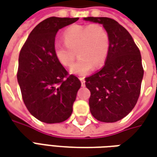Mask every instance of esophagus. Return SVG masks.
<instances>
[{
	"mask_svg": "<svg viewBox=\"0 0 157 157\" xmlns=\"http://www.w3.org/2000/svg\"><path fill=\"white\" fill-rule=\"evenodd\" d=\"M79 80H80V82H81V86H85V78H82V77H80V78H79Z\"/></svg>",
	"mask_w": 157,
	"mask_h": 157,
	"instance_id": "1",
	"label": "esophagus"
}]
</instances>
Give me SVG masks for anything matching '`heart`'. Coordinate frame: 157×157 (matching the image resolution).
<instances>
[{
	"label": "heart",
	"instance_id": "obj_1",
	"mask_svg": "<svg viewBox=\"0 0 157 157\" xmlns=\"http://www.w3.org/2000/svg\"><path fill=\"white\" fill-rule=\"evenodd\" d=\"M65 44L56 43L54 55L58 62L68 67L74 62L76 52L79 58L70 69L73 74L84 76L101 67L106 60L110 40L105 28L100 24H74L63 34Z\"/></svg>",
	"mask_w": 157,
	"mask_h": 157
}]
</instances>
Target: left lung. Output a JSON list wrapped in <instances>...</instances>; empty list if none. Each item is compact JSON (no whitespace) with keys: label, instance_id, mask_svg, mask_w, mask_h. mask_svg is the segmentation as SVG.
I'll list each match as a JSON object with an SVG mask.
<instances>
[{"label":"left lung","instance_id":"left-lung-1","mask_svg":"<svg viewBox=\"0 0 157 157\" xmlns=\"http://www.w3.org/2000/svg\"><path fill=\"white\" fill-rule=\"evenodd\" d=\"M103 25L109 36V52L103 68L86 78L91 92L90 111L102 122H115L135 107L141 93L143 67L140 50L128 31L108 17H85Z\"/></svg>","mask_w":157,"mask_h":157}]
</instances>
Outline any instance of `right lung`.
I'll return each instance as SVG.
<instances>
[{
	"mask_svg": "<svg viewBox=\"0 0 157 157\" xmlns=\"http://www.w3.org/2000/svg\"><path fill=\"white\" fill-rule=\"evenodd\" d=\"M78 20L47 18L34 28L21 47L17 80L27 109L40 121L59 123L72 113L81 82L58 62L54 45L57 31Z\"/></svg>",
	"mask_w": 157,
	"mask_h": 157,
	"instance_id": "add662e5",
	"label": "right lung"
}]
</instances>
